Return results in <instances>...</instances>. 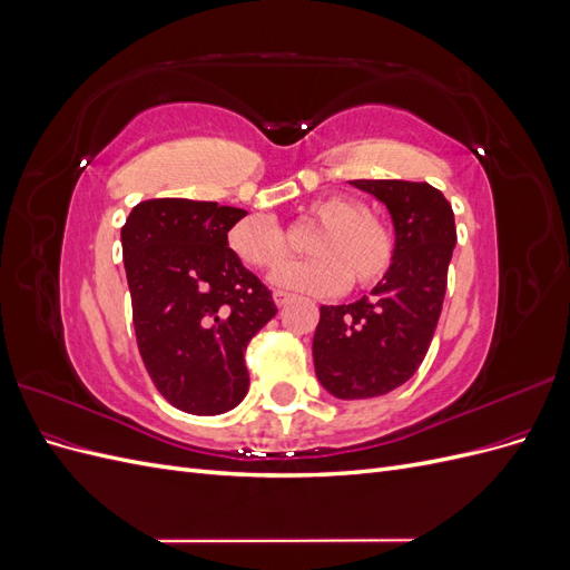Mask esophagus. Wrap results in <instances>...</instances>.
Returning <instances> with one entry per match:
<instances>
[{"label": "esophagus", "mask_w": 570, "mask_h": 570, "mask_svg": "<svg viewBox=\"0 0 570 570\" xmlns=\"http://www.w3.org/2000/svg\"><path fill=\"white\" fill-rule=\"evenodd\" d=\"M273 302H275V306H285L287 302H289V295H287V292H273Z\"/></svg>", "instance_id": "esophagus-1"}]
</instances>
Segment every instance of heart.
I'll return each instance as SVG.
<instances>
[{"label":"heart","instance_id":"b5f03b06","mask_svg":"<svg viewBox=\"0 0 570 570\" xmlns=\"http://www.w3.org/2000/svg\"><path fill=\"white\" fill-rule=\"evenodd\" d=\"M304 226L318 228L308 239L312 262L289 264L275 271V287L304 295H337L347 281L356 289L381 283L394 264L392 235L371 218L366 204L352 197L327 195L306 206ZM228 247L245 266L271 271L287 256V237L271 216L249 214L228 230Z\"/></svg>","mask_w":570,"mask_h":570}]
</instances>
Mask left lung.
<instances>
[{"mask_svg":"<svg viewBox=\"0 0 570 570\" xmlns=\"http://www.w3.org/2000/svg\"><path fill=\"white\" fill-rule=\"evenodd\" d=\"M385 204L394 264L371 295L321 306L314 333L318 383L337 400H371L419 371L438 327L456 245L454 212L440 189L406 180H350Z\"/></svg>","mask_w":570,"mask_h":570,"instance_id":"obj_1","label":"left lung"}]
</instances>
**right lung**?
Listing matches in <instances>:
<instances>
[{
    "label": "right lung",
    "instance_id": "1",
    "mask_svg": "<svg viewBox=\"0 0 570 570\" xmlns=\"http://www.w3.org/2000/svg\"><path fill=\"white\" fill-rule=\"evenodd\" d=\"M245 216L216 202L164 197L132 206L120 228L145 368L170 404L195 416L245 400V350L278 312L228 247V230Z\"/></svg>",
    "mask_w": 570,
    "mask_h": 570
}]
</instances>
